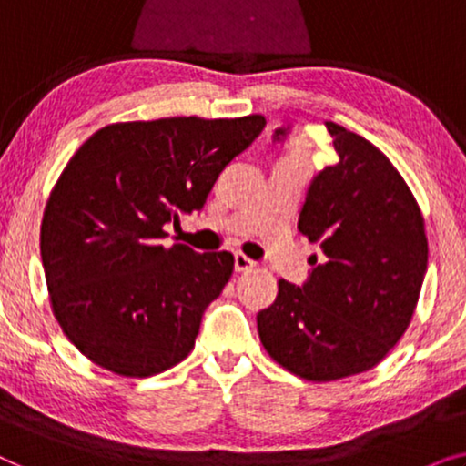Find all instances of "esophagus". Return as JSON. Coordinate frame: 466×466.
<instances>
[{
  "label": "esophagus",
  "instance_id": "esophagus-1",
  "mask_svg": "<svg viewBox=\"0 0 466 466\" xmlns=\"http://www.w3.org/2000/svg\"><path fill=\"white\" fill-rule=\"evenodd\" d=\"M254 265L257 263H254L252 258H248L246 254H241V252L235 254V271H250Z\"/></svg>",
  "mask_w": 466,
  "mask_h": 466
}]
</instances>
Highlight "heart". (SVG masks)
<instances>
[{
    "instance_id": "1",
    "label": "heart",
    "mask_w": 466,
    "mask_h": 466,
    "mask_svg": "<svg viewBox=\"0 0 466 466\" xmlns=\"http://www.w3.org/2000/svg\"><path fill=\"white\" fill-rule=\"evenodd\" d=\"M284 158H289V161L303 163V158H305V144H303V142H295V144H292L290 150L284 155Z\"/></svg>"
}]
</instances>
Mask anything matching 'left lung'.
Instances as JSON below:
<instances>
[{"mask_svg":"<svg viewBox=\"0 0 466 466\" xmlns=\"http://www.w3.org/2000/svg\"><path fill=\"white\" fill-rule=\"evenodd\" d=\"M337 152L309 184L299 231L322 248L308 282H278L257 316L269 356L309 381L369 371L410 327L429 241L416 197L384 152L327 123ZM276 129L273 139H284Z\"/></svg>","mask_w":466,"mask_h":466,"instance_id":"obj_1","label":"left lung"}]
</instances>
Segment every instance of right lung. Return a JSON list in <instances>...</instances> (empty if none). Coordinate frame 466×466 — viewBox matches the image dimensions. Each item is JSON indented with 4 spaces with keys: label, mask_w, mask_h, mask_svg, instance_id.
<instances>
[{
    "label": "right lung",
    "mask_w": 466,
    "mask_h": 466,
    "mask_svg": "<svg viewBox=\"0 0 466 466\" xmlns=\"http://www.w3.org/2000/svg\"><path fill=\"white\" fill-rule=\"evenodd\" d=\"M265 125L260 114L114 123L69 158L44 209L40 252L56 322L88 360L150 378L195 348L235 258L165 246L163 227L199 212Z\"/></svg>",
    "instance_id": "right-lung-1"
}]
</instances>
